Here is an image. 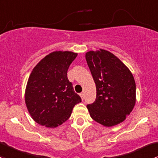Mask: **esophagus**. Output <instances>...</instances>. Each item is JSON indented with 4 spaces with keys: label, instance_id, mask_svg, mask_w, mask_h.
Listing matches in <instances>:
<instances>
[{
    "label": "esophagus",
    "instance_id": "34e87169",
    "mask_svg": "<svg viewBox=\"0 0 158 158\" xmlns=\"http://www.w3.org/2000/svg\"><path fill=\"white\" fill-rule=\"evenodd\" d=\"M79 95H80L81 98L83 100V99H84V93H80V94H79Z\"/></svg>",
    "mask_w": 158,
    "mask_h": 158
}]
</instances>
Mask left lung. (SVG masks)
Here are the masks:
<instances>
[{
	"label": "left lung",
	"instance_id": "1",
	"mask_svg": "<svg viewBox=\"0 0 158 158\" xmlns=\"http://www.w3.org/2000/svg\"><path fill=\"white\" fill-rule=\"evenodd\" d=\"M96 85V99L88 104L91 117L104 127L124 121L135 104V82L132 73L118 57L100 49L85 54Z\"/></svg>",
	"mask_w": 158,
	"mask_h": 158
}]
</instances>
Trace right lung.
Instances as JSON below:
<instances>
[{
  "label": "right lung",
  "instance_id": "right-lung-1",
  "mask_svg": "<svg viewBox=\"0 0 158 158\" xmlns=\"http://www.w3.org/2000/svg\"><path fill=\"white\" fill-rule=\"evenodd\" d=\"M77 53L54 51L31 71L25 92V101L31 118L48 128L67 120L74 106L82 99L74 92L67 70Z\"/></svg>",
  "mask_w": 158,
  "mask_h": 158
}]
</instances>
